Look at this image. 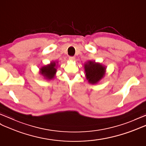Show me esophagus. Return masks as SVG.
Listing matches in <instances>:
<instances>
[{
    "instance_id": "esophagus-1",
    "label": "esophagus",
    "mask_w": 146,
    "mask_h": 146,
    "mask_svg": "<svg viewBox=\"0 0 146 146\" xmlns=\"http://www.w3.org/2000/svg\"><path fill=\"white\" fill-rule=\"evenodd\" d=\"M75 59H76L75 57H74V56H70L69 57V60H70V61H75Z\"/></svg>"
}]
</instances>
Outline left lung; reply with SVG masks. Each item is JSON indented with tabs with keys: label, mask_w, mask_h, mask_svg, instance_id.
Here are the masks:
<instances>
[{
	"label": "left lung",
	"mask_w": 146,
	"mask_h": 146,
	"mask_svg": "<svg viewBox=\"0 0 146 146\" xmlns=\"http://www.w3.org/2000/svg\"><path fill=\"white\" fill-rule=\"evenodd\" d=\"M106 67L95 61H88L84 64L85 77L90 84L98 83L105 76Z\"/></svg>",
	"instance_id": "left-lung-1"
}]
</instances>
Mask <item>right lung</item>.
I'll use <instances>...</instances> for the list:
<instances>
[{"mask_svg": "<svg viewBox=\"0 0 146 146\" xmlns=\"http://www.w3.org/2000/svg\"><path fill=\"white\" fill-rule=\"evenodd\" d=\"M58 63V62L52 61L49 64L41 67L40 69V74L45 79L51 80L54 79L57 72Z\"/></svg>", "mask_w": 146, "mask_h": 146, "instance_id": "right-lung-1", "label": "right lung"}]
</instances>
